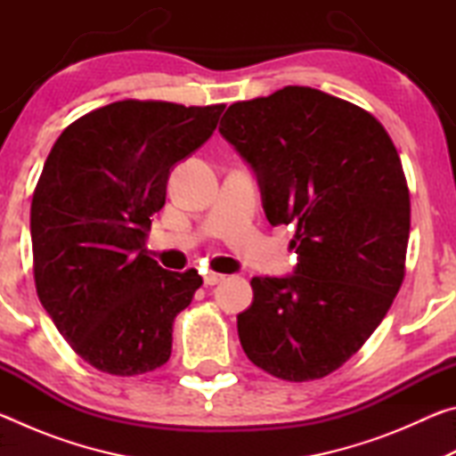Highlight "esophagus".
<instances>
[{"label": "esophagus", "instance_id": "obj_1", "mask_svg": "<svg viewBox=\"0 0 456 456\" xmlns=\"http://www.w3.org/2000/svg\"><path fill=\"white\" fill-rule=\"evenodd\" d=\"M205 285H217V283H221L223 280H225V275H221V273H205Z\"/></svg>", "mask_w": 456, "mask_h": 456}]
</instances>
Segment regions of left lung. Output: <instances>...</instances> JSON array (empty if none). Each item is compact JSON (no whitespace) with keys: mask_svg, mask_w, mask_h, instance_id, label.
Here are the masks:
<instances>
[{"mask_svg":"<svg viewBox=\"0 0 456 456\" xmlns=\"http://www.w3.org/2000/svg\"><path fill=\"white\" fill-rule=\"evenodd\" d=\"M219 133L256 175L267 221L296 227L293 273L253 277L237 315L247 358L289 382L328 376L403 285L411 199L395 144L372 114L305 86L231 104Z\"/></svg>","mask_w":456,"mask_h":456,"instance_id":"1","label":"left lung"}]
</instances>
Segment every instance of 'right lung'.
<instances>
[{
  "label": "right lung",
  "mask_w": 456,
  "mask_h": 456,
  "mask_svg": "<svg viewBox=\"0 0 456 456\" xmlns=\"http://www.w3.org/2000/svg\"><path fill=\"white\" fill-rule=\"evenodd\" d=\"M223 110L122 100L72 122L45 159L29 221L37 297L96 370L136 376L171 358L176 314L203 280L144 256V237L175 165Z\"/></svg>",
  "instance_id": "right-lung-1"
}]
</instances>
